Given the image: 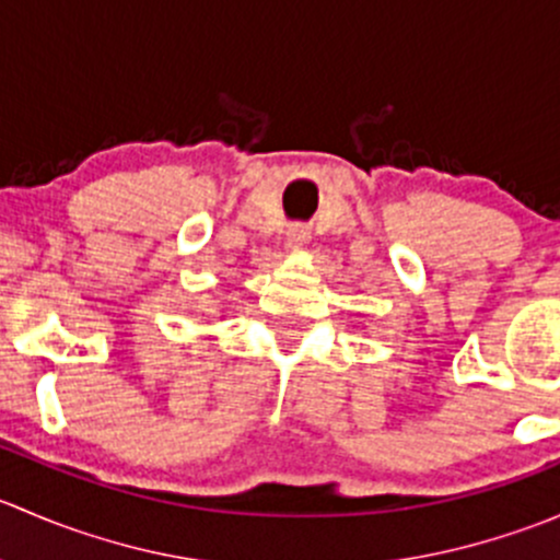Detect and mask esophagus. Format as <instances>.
<instances>
[{
  "label": "esophagus",
  "instance_id": "esophagus-1",
  "mask_svg": "<svg viewBox=\"0 0 560 560\" xmlns=\"http://www.w3.org/2000/svg\"><path fill=\"white\" fill-rule=\"evenodd\" d=\"M308 238H312V230H308L306 224H292V228L287 230V246L290 248H303L308 244Z\"/></svg>",
  "mask_w": 560,
  "mask_h": 560
}]
</instances>
